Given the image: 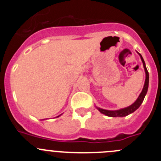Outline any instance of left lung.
Wrapping results in <instances>:
<instances>
[{
  "instance_id": "obj_1",
  "label": "left lung",
  "mask_w": 161,
  "mask_h": 161,
  "mask_svg": "<svg viewBox=\"0 0 161 161\" xmlns=\"http://www.w3.org/2000/svg\"><path fill=\"white\" fill-rule=\"evenodd\" d=\"M139 55H140V58H141L142 62H143V68H144L145 73H146V79H145V83H144V86H143V90H142L141 93L139 94V97L137 98V100L134 102L131 106H128V107H126V108H124V109H119V110H106V109L97 108L98 110H99L102 114H104L109 116V117H124V116H126V115H128L130 114L133 113L134 111H136V109L140 106V105H141L142 102H143V99H144L145 95H146V93H147V89H148L149 74L147 70V68H146V65H145L144 60H143V57H142V55H140V54H139Z\"/></svg>"
}]
</instances>
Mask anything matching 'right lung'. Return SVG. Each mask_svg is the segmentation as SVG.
I'll use <instances>...</instances> for the list:
<instances>
[{
  "label": "right lung",
  "mask_w": 161,
  "mask_h": 161,
  "mask_svg": "<svg viewBox=\"0 0 161 161\" xmlns=\"http://www.w3.org/2000/svg\"><path fill=\"white\" fill-rule=\"evenodd\" d=\"M58 117H59V116H58Z\"/></svg>",
  "instance_id": "right-lung-1"
}]
</instances>
